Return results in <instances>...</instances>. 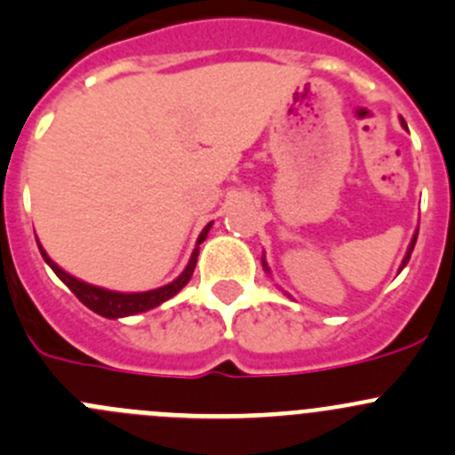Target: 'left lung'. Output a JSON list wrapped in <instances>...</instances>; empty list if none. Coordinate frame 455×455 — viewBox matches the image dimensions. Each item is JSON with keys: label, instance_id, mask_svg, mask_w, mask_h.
<instances>
[{"label": "left lung", "instance_id": "8db88e82", "mask_svg": "<svg viewBox=\"0 0 455 455\" xmlns=\"http://www.w3.org/2000/svg\"><path fill=\"white\" fill-rule=\"evenodd\" d=\"M416 240H418V233H416V235H413V242H411V246H409L407 255H404V259H403V267H407L409 258H411V253H413V246H416Z\"/></svg>", "mask_w": 455, "mask_h": 455}]
</instances>
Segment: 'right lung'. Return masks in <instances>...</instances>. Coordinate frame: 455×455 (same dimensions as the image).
<instances>
[{
  "mask_svg": "<svg viewBox=\"0 0 455 455\" xmlns=\"http://www.w3.org/2000/svg\"><path fill=\"white\" fill-rule=\"evenodd\" d=\"M209 228H211V224L204 228V231H202L197 244H200V242H204ZM39 251H42V255H44V259L48 262V267L57 273V277H60V280L64 282L70 291H73L75 298H77L82 304H86L91 311L100 313V315H104V317L135 315V313L148 311V308L157 307V304H162L164 299L173 298V295L178 293V291L182 289L188 280H191L193 268H196V262H197V253H200V249L193 251L191 259H188V264H187V268H184L182 275H180L175 282H171V284L162 286V289L144 291V293H116V291H106V289H100V286H91V284H84V282L75 280L73 275H68L66 271H61V268L57 267V264L52 262L46 253H44L42 246H39Z\"/></svg>",
  "mask_w": 455,
  "mask_h": 455,
  "instance_id": "1",
  "label": "right lung"
}]
</instances>
